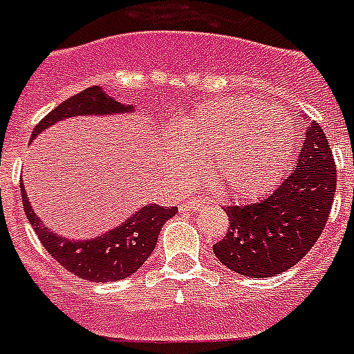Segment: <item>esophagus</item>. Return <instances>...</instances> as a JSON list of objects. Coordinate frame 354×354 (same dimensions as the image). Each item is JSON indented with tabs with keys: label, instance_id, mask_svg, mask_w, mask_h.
I'll use <instances>...</instances> for the list:
<instances>
[{
	"label": "esophagus",
	"instance_id": "34e87169",
	"mask_svg": "<svg viewBox=\"0 0 354 354\" xmlns=\"http://www.w3.org/2000/svg\"><path fill=\"white\" fill-rule=\"evenodd\" d=\"M207 201H201V200H189L187 203L182 205V210H191V212H196V210H201L205 207Z\"/></svg>",
	"mask_w": 354,
	"mask_h": 354
}]
</instances>
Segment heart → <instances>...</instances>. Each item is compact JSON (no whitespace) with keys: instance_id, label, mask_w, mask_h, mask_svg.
<instances>
[{"instance_id":"1","label":"heart","mask_w":354,"mask_h":354,"mask_svg":"<svg viewBox=\"0 0 354 354\" xmlns=\"http://www.w3.org/2000/svg\"><path fill=\"white\" fill-rule=\"evenodd\" d=\"M172 140L182 142L194 160L205 162L221 192L248 198L272 185L295 149V127L290 113L261 106L250 97H218L182 118ZM178 165L194 169L187 154Z\"/></svg>"}]
</instances>
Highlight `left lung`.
<instances>
[{
  "instance_id": "obj_1",
  "label": "left lung",
  "mask_w": 354,
  "mask_h": 354,
  "mask_svg": "<svg viewBox=\"0 0 354 354\" xmlns=\"http://www.w3.org/2000/svg\"><path fill=\"white\" fill-rule=\"evenodd\" d=\"M335 189L337 167L328 136L317 122H310L290 176L263 200L225 209L228 230L212 246L214 254L243 277H273L286 272L322 234Z\"/></svg>"
}]
</instances>
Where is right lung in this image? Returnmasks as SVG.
Returning a JSON list of instances; mask_svg holds the SVG:
<instances>
[{
  "label": "right lung",
  "mask_w": 354,
  "mask_h": 354,
  "mask_svg": "<svg viewBox=\"0 0 354 354\" xmlns=\"http://www.w3.org/2000/svg\"><path fill=\"white\" fill-rule=\"evenodd\" d=\"M120 113H133L131 104L126 106L109 97L100 86H91L50 111L34 127L30 142L44 129L55 126L64 118L91 117V115L104 117V115H120ZM21 200L25 207L26 219L30 221L32 228L48 254L62 268L91 283H113L133 275L153 254L163 223L178 212L176 207H160L156 203L144 205L131 218L120 223L109 232L91 239H68L46 228V225L32 209L23 183H21Z\"/></svg>",
  "instance_id": "right-lung-1"
}]
</instances>
